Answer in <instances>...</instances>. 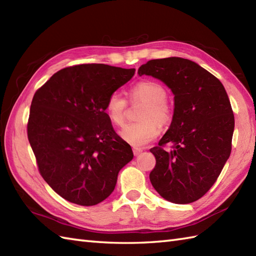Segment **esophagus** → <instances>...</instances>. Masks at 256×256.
Listing matches in <instances>:
<instances>
[{"label": "esophagus", "instance_id": "34e87169", "mask_svg": "<svg viewBox=\"0 0 256 256\" xmlns=\"http://www.w3.org/2000/svg\"><path fill=\"white\" fill-rule=\"evenodd\" d=\"M142 152H143L142 148H133V154H134L135 156H138L140 153H142Z\"/></svg>", "mask_w": 256, "mask_h": 256}]
</instances>
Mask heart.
I'll return each instance as SVG.
<instances>
[{
	"mask_svg": "<svg viewBox=\"0 0 256 256\" xmlns=\"http://www.w3.org/2000/svg\"><path fill=\"white\" fill-rule=\"evenodd\" d=\"M132 102L143 101L146 106L140 114V122L125 125L121 131L122 138L133 146H144L155 140L160 133V126H165L172 118L170 106L166 102L167 91L165 86L154 80H143L135 84L128 91ZM128 102L114 92L108 98L106 113L108 120L121 126L126 116Z\"/></svg>",
	"mask_w": 256,
	"mask_h": 256,
	"instance_id": "heart-1",
	"label": "heart"
}]
</instances>
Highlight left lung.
Masks as SVG:
<instances>
[{"label": "left lung", "instance_id": "obj_1", "mask_svg": "<svg viewBox=\"0 0 256 256\" xmlns=\"http://www.w3.org/2000/svg\"><path fill=\"white\" fill-rule=\"evenodd\" d=\"M138 74L162 80L175 94L170 126L150 150L156 160L150 180L170 202L197 201L214 186L231 153L234 114L224 86L199 64L179 57L152 59ZM167 144L170 151L164 150Z\"/></svg>", "mask_w": 256, "mask_h": 256}]
</instances>
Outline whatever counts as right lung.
I'll return each instance as SVG.
<instances>
[{
	"label": "right lung",
	"instance_id": "right-lung-1",
	"mask_svg": "<svg viewBox=\"0 0 256 256\" xmlns=\"http://www.w3.org/2000/svg\"><path fill=\"white\" fill-rule=\"evenodd\" d=\"M135 69L84 64L59 70L35 92L27 138L38 170L70 202L94 206L116 187L133 152L106 113L108 98Z\"/></svg>",
	"mask_w": 256,
	"mask_h": 256
}]
</instances>
